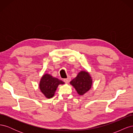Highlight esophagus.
Instances as JSON below:
<instances>
[{"mask_svg": "<svg viewBox=\"0 0 133 133\" xmlns=\"http://www.w3.org/2000/svg\"><path fill=\"white\" fill-rule=\"evenodd\" d=\"M70 79H71V78H70V76H68L67 78L64 79V82H65V83H68L70 81Z\"/></svg>", "mask_w": 133, "mask_h": 133, "instance_id": "esophagus-1", "label": "esophagus"}]
</instances>
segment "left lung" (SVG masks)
I'll list each match as a JSON object with an SVG mask.
<instances>
[{"label": "left lung", "mask_w": 133, "mask_h": 133, "mask_svg": "<svg viewBox=\"0 0 133 133\" xmlns=\"http://www.w3.org/2000/svg\"><path fill=\"white\" fill-rule=\"evenodd\" d=\"M70 83L75 88L79 95H83L90 89L92 80L88 72L82 71Z\"/></svg>", "instance_id": "left-lung-1"}]
</instances>
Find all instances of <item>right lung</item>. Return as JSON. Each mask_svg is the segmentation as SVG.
<instances>
[{
	"label": "right lung",
	"instance_id": "add662e5",
	"mask_svg": "<svg viewBox=\"0 0 133 133\" xmlns=\"http://www.w3.org/2000/svg\"><path fill=\"white\" fill-rule=\"evenodd\" d=\"M63 84L64 83L62 80L54 78L50 75L45 74L41 79L39 88L47 98H50L54 96V92L59 84Z\"/></svg>",
	"mask_w": 133,
	"mask_h": 133
}]
</instances>
